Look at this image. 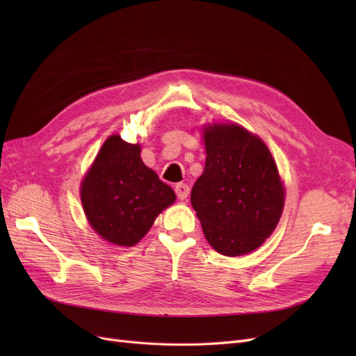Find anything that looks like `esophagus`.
Here are the masks:
<instances>
[{
	"instance_id": "esophagus-1",
	"label": "esophagus",
	"mask_w": 356,
	"mask_h": 356,
	"mask_svg": "<svg viewBox=\"0 0 356 356\" xmlns=\"http://www.w3.org/2000/svg\"><path fill=\"white\" fill-rule=\"evenodd\" d=\"M175 193H177V197L181 200H186L190 195V187L184 182H179V184L175 186Z\"/></svg>"
}]
</instances>
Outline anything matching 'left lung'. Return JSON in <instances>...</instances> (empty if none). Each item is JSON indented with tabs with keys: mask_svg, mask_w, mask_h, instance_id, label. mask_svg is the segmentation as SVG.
<instances>
[{
	"mask_svg": "<svg viewBox=\"0 0 356 356\" xmlns=\"http://www.w3.org/2000/svg\"><path fill=\"white\" fill-rule=\"evenodd\" d=\"M207 161L191 188V204L204 238L222 255L257 250L275 230L284 209V187L260 138L238 124L203 131Z\"/></svg>",
	"mask_w": 356,
	"mask_h": 356,
	"instance_id": "8db88e82",
	"label": "left lung"
}]
</instances>
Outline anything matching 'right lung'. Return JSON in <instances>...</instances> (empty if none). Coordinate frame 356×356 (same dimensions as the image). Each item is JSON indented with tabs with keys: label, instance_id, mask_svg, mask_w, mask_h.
Wrapping results in <instances>:
<instances>
[{
	"label": "right lung",
	"instance_id": "obj_1",
	"mask_svg": "<svg viewBox=\"0 0 356 356\" xmlns=\"http://www.w3.org/2000/svg\"><path fill=\"white\" fill-rule=\"evenodd\" d=\"M141 147L118 135L106 139L81 184V203L92 229L120 246H134L175 193L141 160Z\"/></svg>",
	"mask_w": 356,
	"mask_h": 356
}]
</instances>
